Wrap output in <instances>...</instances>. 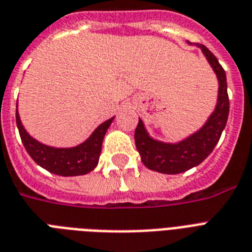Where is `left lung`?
<instances>
[{"label": "left lung", "instance_id": "1", "mask_svg": "<svg viewBox=\"0 0 252 252\" xmlns=\"http://www.w3.org/2000/svg\"><path fill=\"white\" fill-rule=\"evenodd\" d=\"M187 43L189 44V41ZM196 45L201 49L219 81L217 102L207 122L195 133L189 134L178 142H165L153 138L146 130L141 119H138L137 128L134 132V142L141 156L142 163L149 170L161 174H180L200 165L215 149L222 130L226 126L229 116V96L225 70L205 45Z\"/></svg>", "mask_w": 252, "mask_h": 252}]
</instances>
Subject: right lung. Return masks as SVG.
<instances>
[{"instance_id":"1","label":"right lung","mask_w":252,"mask_h":252,"mask_svg":"<svg viewBox=\"0 0 252 252\" xmlns=\"http://www.w3.org/2000/svg\"><path fill=\"white\" fill-rule=\"evenodd\" d=\"M17 126L27 153L40 167L60 176H78L93 171L99 162L103 138L115 118L99 124L93 133L76 146L56 148L37 141L22 124L17 106Z\"/></svg>"}]
</instances>
